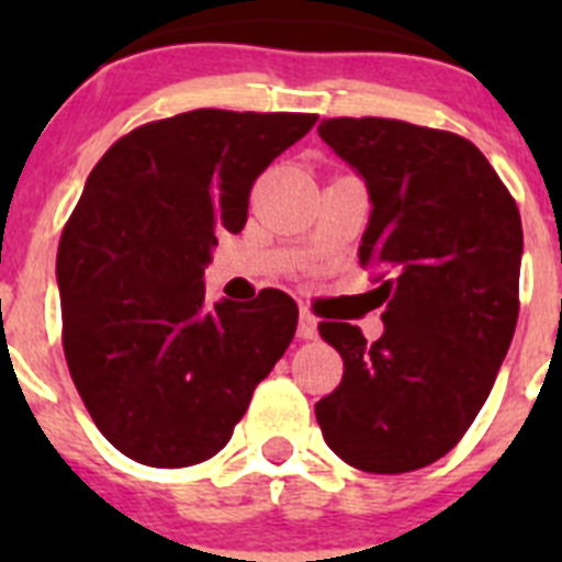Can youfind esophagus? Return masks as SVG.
Wrapping results in <instances>:
<instances>
[{
    "label": "esophagus",
    "mask_w": 562,
    "mask_h": 562,
    "mask_svg": "<svg viewBox=\"0 0 562 562\" xmlns=\"http://www.w3.org/2000/svg\"><path fill=\"white\" fill-rule=\"evenodd\" d=\"M297 337H301V340H312V337H317L315 315H312L310 310H304V306H301V312H297Z\"/></svg>",
    "instance_id": "esophagus-1"
}]
</instances>
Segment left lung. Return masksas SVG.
Here are the masks:
<instances>
[{
    "label": "left lung",
    "instance_id": "left-lung-1",
    "mask_svg": "<svg viewBox=\"0 0 562 562\" xmlns=\"http://www.w3.org/2000/svg\"><path fill=\"white\" fill-rule=\"evenodd\" d=\"M317 134L369 191L360 265L385 324L376 342L321 324L342 380L317 425L346 464L411 473L453 450L493 391L518 324L520 213L459 134L385 117H331Z\"/></svg>",
    "mask_w": 562,
    "mask_h": 562
}]
</instances>
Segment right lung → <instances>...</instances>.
I'll list each match as a JSON object with an SVG mask.
<instances>
[{"label": "right lung", "mask_w": 562, "mask_h": 562, "mask_svg": "<svg viewBox=\"0 0 562 562\" xmlns=\"http://www.w3.org/2000/svg\"><path fill=\"white\" fill-rule=\"evenodd\" d=\"M317 114L193 109L101 157L56 258L64 355L103 436L148 467L220 453L295 337L297 306L265 290L205 304L220 233H238L256 177Z\"/></svg>", "instance_id": "obj_1"}]
</instances>
